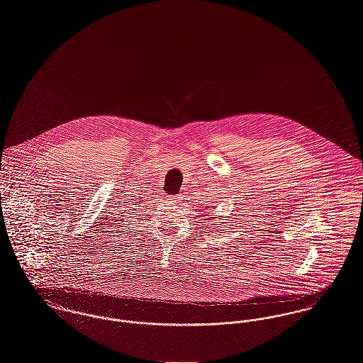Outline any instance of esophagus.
<instances>
[{
	"mask_svg": "<svg viewBox=\"0 0 363 363\" xmlns=\"http://www.w3.org/2000/svg\"><path fill=\"white\" fill-rule=\"evenodd\" d=\"M170 199H174V197H172V198H170Z\"/></svg>",
	"mask_w": 363,
	"mask_h": 363,
	"instance_id": "obj_1",
	"label": "esophagus"
}]
</instances>
